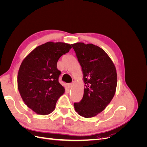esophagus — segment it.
Segmentation results:
<instances>
[{
  "label": "esophagus",
  "instance_id": "obj_1",
  "mask_svg": "<svg viewBox=\"0 0 147 147\" xmlns=\"http://www.w3.org/2000/svg\"><path fill=\"white\" fill-rule=\"evenodd\" d=\"M73 85H74L73 83H69V84H67V86H68V87H69V88H72V87L73 86Z\"/></svg>",
  "mask_w": 147,
  "mask_h": 147
}]
</instances>
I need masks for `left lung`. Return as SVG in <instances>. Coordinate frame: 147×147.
<instances>
[{"mask_svg": "<svg viewBox=\"0 0 147 147\" xmlns=\"http://www.w3.org/2000/svg\"><path fill=\"white\" fill-rule=\"evenodd\" d=\"M82 66L85 88L82 99L74 103L78 115L93 117L102 112L112 100L116 91V68L108 55L91 43L72 44Z\"/></svg>", "mask_w": 147, "mask_h": 147, "instance_id": "1", "label": "left lung"}]
</instances>
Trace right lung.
<instances>
[{"instance_id": "add662e5", "label": "right lung", "mask_w": 147, "mask_h": 147, "mask_svg": "<svg viewBox=\"0 0 147 147\" xmlns=\"http://www.w3.org/2000/svg\"><path fill=\"white\" fill-rule=\"evenodd\" d=\"M71 48L68 43L48 42L35 48L22 62L18 88L25 104L36 113H51L64 93L65 89L59 82L61 72L57 63Z\"/></svg>"}]
</instances>
